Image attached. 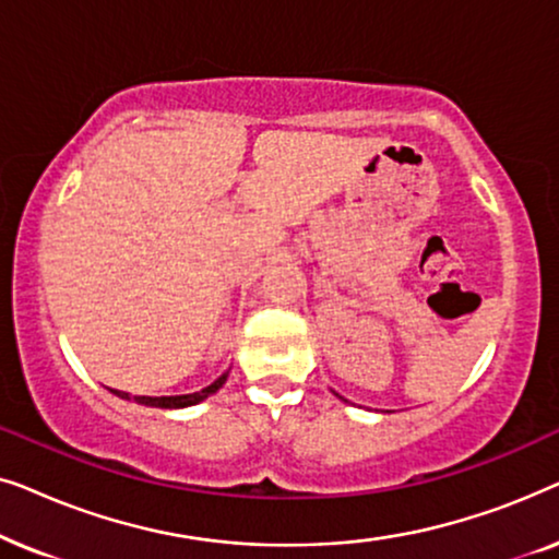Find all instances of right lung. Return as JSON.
<instances>
[{
	"instance_id": "1",
	"label": "right lung",
	"mask_w": 559,
	"mask_h": 559,
	"mask_svg": "<svg viewBox=\"0 0 559 559\" xmlns=\"http://www.w3.org/2000/svg\"><path fill=\"white\" fill-rule=\"evenodd\" d=\"M226 379H228V371L224 373V377H218L216 381H213L211 386H205V389H201V392H195V394H180V396H132V400L136 404H144V407L180 409V407H190V404L203 402L205 396H211L213 392H218V389L226 384ZM114 394L121 396V400H129V394L127 392H119V389H114Z\"/></svg>"
}]
</instances>
